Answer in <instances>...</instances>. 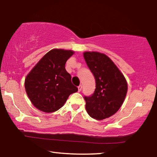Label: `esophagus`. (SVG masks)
<instances>
[{"label": "esophagus", "mask_w": 157, "mask_h": 157, "mask_svg": "<svg viewBox=\"0 0 157 157\" xmlns=\"http://www.w3.org/2000/svg\"><path fill=\"white\" fill-rule=\"evenodd\" d=\"M81 89H82V86H81V85L78 86V92H80L81 90Z\"/></svg>", "instance_id": "34e87169"}]
</instances>
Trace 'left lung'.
<instances>
[{
  "label": "left lung",
  "mask_w": 157,
  "mask_h": 157,
  "mask_svg": "<svg viewBox=\"0 0 157 157\" xmlns=\"http://www.w3.org/2000/svg\"><path fill=\"white\" fill-rule=\"evenodd\" d=\"M83 56L95 77V88L90 96H84L88 114L95 120L112 116L125 98L128 84L123 75L105 54L84 52Z\"/></svg>",
  "instance_id": "left-lung-1"
}]
</instances>
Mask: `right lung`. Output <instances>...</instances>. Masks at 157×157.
<instances>
[{
  "label": "right lung",
  "instance_id": "1",
  "mask_svg": "<svg viewBox=\"0 0 157 157\" xmlns=\"http://www.w3.org/2000/svg\"><path fill=\"white\" fill-rule=\"evenodd\" d=\"M71 50L54 49L40 60L27 76L25 87L32 103L40 110L52 113L62 108L70 95L78 91L65 69Z\"/></svg>",
  "mask_w": 157,
  "mask_h": 157
}]
</instances>
